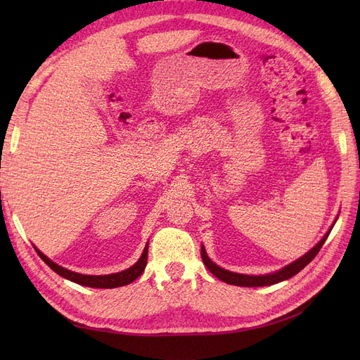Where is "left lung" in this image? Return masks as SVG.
I'll list each match as a JSON object with an SVG mask.
<instances>
[{
    "label": "left lung",
    "instance_id": "left-lung-1",
    "mask_svg": "<svg viewBox=\"0 0 360 360\" xmlns=\"http://www.w3.org/2000/svg\"><path fill=\"white\" fill-rule=\"evenodd\" d=\"M336 219H338V216H336ZM336 219L333 221L332 226L329 228V231L321 237V240L317 245H315L312 249H309L307 254H303L300 258L294 259L292 263H290L288 266L282 267V269H279L276 271H271V274H266V275H243V274H236V271L225 270L221 266H217L216 263H213V261L209 258V255H207V252H205L204 245H201V257H202V261H204L205 267L209 269L217 279H221V281L226 282V284H230V285H238V287H266V285H274V284H278V282L287 281V279L292 278L294 275H297L303 267H307L311 263V261L315 258V255L320 252V249L324 245L326 238L329 237Z\"/></svg>",
    "mask_w": 360,
    "mask_h": 360
}]
</instances>
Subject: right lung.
Returning a JSON list of instances; mask_svg holds the SVG:
<instances>
[{
  "instance_id": "add662e5",
  "label": "right lung",
  "mask_w": 360,
  "mask_h": 360,
  "mask_svg": "<svg viewBox=\"0 0 360 360\" xmlns=\"http://www.w3.org/2000/svg\"><path fill=\"white\" fill-rule=\"evenodd\" d=\"M36 252L39 254V257L45 261V263L56 271L57 275L66 278L75 284H79L84 287H91V288H117V287H123L134 282L136 278L141 276L143 274L146 266H147V255H148V242L143 250V255L139 257V259L134 266H130L129 269L118 271V274H111V275H82V274H76V271H72L66 267H61L57 263H53L51 258H48L45 254L39 250L36 246Z\"/></svg>"
}]
</instances>
